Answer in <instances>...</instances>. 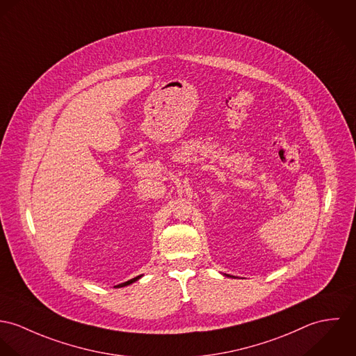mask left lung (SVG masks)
Here are the masks:
<instances>
[{
	"label": "left lung",
	"mask_w": 356,
	"mask_h": 356,
	"mask_svg": "<svg viewBox=\"0 0 356 356\" xmlns=\"http://www.w3.org/2000/svg\"><path fill=\"white\" fill-rule=\"evenodd\" d=\"M225 276H228V277H234V276H229V275H225ZM234 278H236V277H234Z\"/></svg>",
	"instance_id": "8db88e82"
}]
</instances>
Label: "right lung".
I'll use <instances>...</instances> for the list:
<instances>
[{
    "label": "right lung",
    "instance_id": "right-lung-1",
    "mask_svg": "<svg viewBox=\"0 0 356 356\" xmlns=\"http://www.w3.org/2000/svg\"><path fill=\"white\" fill-rule=\"evenodd\" d=\"M143 276V275H140V276L134 277V278H131V280H128V281H125V282H122V284H119V285H116V288H121V286H127V285H131L132 282H135V281H138L140 277Z\"/></svg>",
    "mask_w": 356,
    "mask_h": 356
}]
</instances>
